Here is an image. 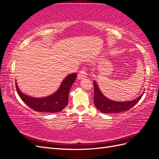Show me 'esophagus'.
<instances>
[{
	"label": "esophagus",
	"mask_w": 159,
	"mask_h": 159,
	"mask_svg": "<svg viewBox=\"0 0 159 159\" xmlns=\"http://www.w3.org/2000/svg\"><path fill=\"white\" fill-rule=\"evenodd\" d=\"M87 78V73H86V70L85 69H82L78 75V79L81 80Z\"/></svg>",
	"instance_id": "34e87169"
}]
</instances>
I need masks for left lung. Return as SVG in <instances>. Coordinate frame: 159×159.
<instances>
[{
    "instance_id": "8db88e82",
    "label": "left lung",
    "mask_w": 159,
    "mask_h": 159,
    "mask_svg": "<svg viewBox=\"0 0 159 159\" xmlns=\"http://www.w3.org/2000/svg\"><path fill=\"white\" fill-rule=\"evenodd\" d=\"M94 84V104L96 108L103 113H116L126 111L133 107L141 99L143 93L135 99L129 102H114L105 97L101 92L96 81H93Z\"/></svg>"
}]
</instances>
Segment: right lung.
Returning <instances> with one entry per match:
<instances>
[{"instance_id":"obj_1","label":"right lung","mask_w":159,"mask_h":159,"mask_svg":"<svg viewBox=\"0 0 159 159\" xmlns=\"http://www.w3.org/2000/svg\"><path fill=\"white\" fill-rule=\"evenodd\" d=\"M77 78L75 73L68 75L62 81L60 88L54 93L46 98H36L24 94L18 89L16 83L17 92L22 100L28 107L38 112H60L68 105V95L72 84Z\"/></svg>"}]
</instances>
